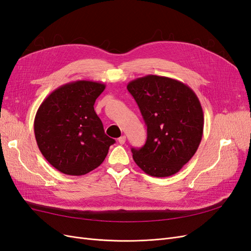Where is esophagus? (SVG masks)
Returning <instances> with one entry per match:
<instances>
[{"instance_id": "1", "label": "esophagus", "mask_w": 251, "mask_h": 251, "mask_svg": "<svg viewBox=\"0 0 251 251\" xmlns=\"http://www.w3.org/2000/svg\"><path fill=\"white\" fill-rule=\"evenodd\" d=\"M118 142L120 144H124L126 142V136H121V137H119L118 138Z\"/></svg>"}]
</instances>
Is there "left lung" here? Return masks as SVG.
Listing matches in <instances>:
<instances>
[{"instance_id": "obj_1", "label": "left lung", "mask_w": 251, "mask_h": 251, "mask_svg": "<svg viewBox=\"0 0 251 251\" xmlns=\"http://www.w3.org/2000/svg\"><path fill=\"white\" fill-rule=\"evenodd\" d=\"M126 88L148 127L146 144L132 148L134 161L153 177L178 173L202 139L204 116L199 98L185 83L157 75L136 78Z\"/></svg>"}]
</instances>
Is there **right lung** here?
I'll use <instances>...</instances> for the list:
<instances>
[{"mask_svg": "<svg viewBox=\"0 0 251 251\" xmlns=\"http://www.w3.org/2000/svg\"><path fill=\"white\" fill-rule=\"evenodd\" d=\"M105 85L76 80L60 86L40 105L34 118L37 147L60 173L81 176L100 166L115 140L104 134L94 111Z\"/></svg>", "mask_w": 251, "mask_h": 251, "instance_id": "right-lung-1", "label": "right lung"}]
</instances>
